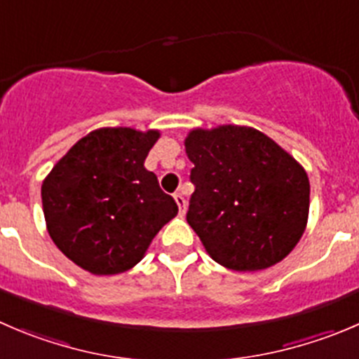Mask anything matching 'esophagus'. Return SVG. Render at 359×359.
Masks as SVG:
<instances>
[{
  "label": "esophagus",
  "instance_id": "esophagus-1",
  "mask_svg": "<svg viewBox=\"0 0 359 359\" xmlns=\"http://www.w3.org/2000/svg\"><path fill=\"white\" fill-rule=\"evenodd\" d=\"M173 198H175L177 205H179V214H180V215H184V214H186V207H187V201H186V198H184L182 194H180V193H177L175 196H173Z\"/></svg>",
  "mask_w": 359,
  "mask_h": 359
}]
</instances>
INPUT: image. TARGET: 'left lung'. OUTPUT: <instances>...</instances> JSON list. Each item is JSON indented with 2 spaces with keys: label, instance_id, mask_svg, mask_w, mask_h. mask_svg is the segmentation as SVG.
I'll return each instance as SVG.
<instances>
[{
  "label": "left lung",
  "instance_id": "1",
  "mask_svg": "<svg viewBox=\"0 0 359 359\" xmlns=\"http://www.w3.org/2000/svg\"><path fill=\"white\" fill-rule=\"evenodd\" d=\"M187 222L214 261L256 272L283 261L309 219L311 184L304 166L261 131L224 126L189 131Z\"/></svg>",
  "mask_w": 359,
  "mask_h": 359
}]
</instances>
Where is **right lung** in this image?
Segmentation results:
<instances>
[{
    "mask_svg": "<svg viewBox=\"0 0 359 359\" xmlns=\"http://www.w3.org/2000/svg\"><path fill=\"white\" fill-rule=\"evenodd\" d=\"M159 131L100 128L80 138L41 184L48 235L95 276H116L144 257L179 212L144 166Z\"/></svg>",
    "mask_w": 359,
    "mask_h": 359,
    "instance_id": "obj_1",
    "label": "right lung"
}]
</instances>
